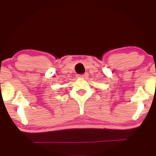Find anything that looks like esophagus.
<instances>
[{"label": "esophagus", "mask_w": 156, "mask_h": 156, "mask_svg": "<svg viewBox=\"0 0 156 156\" xmlns=\"http://www.w3.org/2000/svg\"><path fill=\"white\" fill-rule=\"evenodd\" d=\"M88 77V74L85 73V74H83V75H78V78H87Z\"/></svg>", "instance_id": "obj_1"}]
</instances>
